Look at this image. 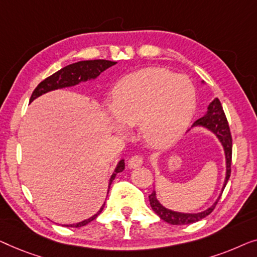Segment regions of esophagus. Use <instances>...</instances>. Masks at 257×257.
<instances>
[{"label":"esophagus","mask_w":257,"mask_h":257,"mask_svg":"<svg viewBox=\"0 0 257 257\" xmlns=\"http://www.w3.org/2000/svg\"><path fill=\"white\" fill-rule=\"evenodd\" d=\"M143 164V158L140 155H135L128 161V168L129 169H136Z\"/></svg>","instance_id":"34e87169"}]
</instances>
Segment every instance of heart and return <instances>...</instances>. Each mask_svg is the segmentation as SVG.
<instances>
[{
  "label": "heart",
  "mask_w": 257,
  "mask_h": 257,
  "mask_svg": "<svg viewBox=\"0 0 257 257\" xmlns=\"http://www.w3.org/2000/svg\"><path fill=\"white\" fill-rule=\"evenodd\" d=\"M196 109V91L189 79L158 67L136 71L115 85L108 111L117 130L139 124L153 147H168L189 127Z\"/></svg>",
  "instance_id": "1"
}]
</instances>
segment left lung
Here are the masks:
<instances>
[{"label":"left lung","instance_id":"left-lung-1","mask_svg":"<svg viewBox=\"0 0 257 257\" xmlns=\"http://www.w3.org/2000/svg\"><path fill=\"white\" fill-rule=\"evenodd\" d=\"M204 84V81H201ZM194 127H202L207 129L208 132H211L216 136V139L219 140V142L221 143L225 151V158H226V177L223 180V186L221 190V193L223 189H225L227 182H228L230 177V164H232V136H230V130L228 122H227L226 115L223 113L222 106L220 103L218 97H215L211 103L207 106V110H206L205 115L200 117L199 120L194 122L192 128ZM221 197L220 194L218 199L215 200L211 207H208L205 211L198 212V213H183V212H177L172 211L164 207L157 199L156 191H153V193L149 196V201L151 208L154 209V212L160 216L162 220H164L165 222L171 223V225H189V223H193L199 221V220L204 219L205 216L211 214L213 209L215 208L216 204Z\"/></svg>","mask_w":257,"mask_h":257}]
</instances>
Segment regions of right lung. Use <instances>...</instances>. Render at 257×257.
<instances>
[{"label":"right lung","mask_w":257,"mask_h":257,"mask_svg":"<svg viewBox=\"0 0 257 257\" xmlns=\"http://www.w3.org/2000/svg\"><path fill=\"white\" fill-rule=\"evenodd\" d=\"M115 64H116V61L95 59V60H82V61H78V63L67 65V66H65L61 68V70L56 72V73L50 75L49 78L45 79V80H43L41 84L35 88V91L32 92V95L30 97V103L35 99H37L38 96H41L43 94L48 92L55 91V89L72 87V86L80 84V82H85V81L93 80V79H96L103 71H106L107 68L111 67ZM123 170H124V160H121L117 163L116 168H115L113 175L110 176L109 184H108V192H109V187L111 185V183H113V180L115 179V177H116L118 172H122ZM103 207H104V202L103 205L101 206L99 211H97L93 216H91V218L82 220V221L78 223H72V225H64V226L65 227H82L87 225L88 222L93 221V220L95 219L101 212H102Z\"/></svg>","instance_id":"obj_1"}]
</instances>
